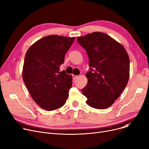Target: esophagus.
I'll return each instance as SVG.
<instances>
[{
    "instance_id": "esophagus-1",
    "label": "esophagus",
    "mask_w": 149,
    "mask_h": 149,
    "mask_svg": "<svg viewBox=\"0 0 149 149\" xmlns=\"http://www.w3.org/2000/svg\"><path fill=\"white\" fill-rule=\"evenodd\" d=\"M77 77H78V75H72V79H73V80H74L75 79H76Z\"/></svg>"
}]
</instances>
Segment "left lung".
I'll return each instance as SVG.
<instances>
[{"label":"left lung","mask_w":149,"mask_h":149,"mask_svg":"<svg viewBox=\"0 0 149 149\" xmlns=\"http://www.w3.org/2000/svg\"><path fill=\"white\" fill-rule=\"evenodd\" d=\"M86 49L91 68L86 75L88 83L81 89L86 103L98 109L112 106L129 81L130 62L124 47L107 34L94 32L78 37Z\"/></svg>","instance_id":"obj_1"}]
</instances>
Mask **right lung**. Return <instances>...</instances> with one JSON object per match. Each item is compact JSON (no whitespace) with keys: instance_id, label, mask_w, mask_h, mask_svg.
I'll list each match as a JSON object with an SVG mask.
<instances>
[{"instance_id":"1","label":"right lung","mask_w":149,"mask_h":149,"mask_svg":"<svg viewBox=\"0 0 149 149\" xmlns=\"http://www.w3.org/2000/svg\"><path fill=\"white\" fill-rule=\"evenodd\" d=\"M75 37L57 35L46 36L28 49L23 66L22 77L31 97L48 111L62 107L69 96L72 77L59 72L66 52Z\"/></svg>"}]
</instances>
